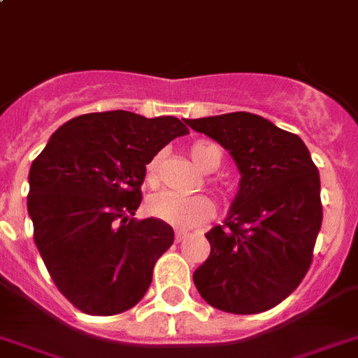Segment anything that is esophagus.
Returning <instances> with one entry per match:
<instances>
[{
    "instance_id": "34e87169",
    "label": "esophagus",
    "mask_w": 358,
    "mask_h": 358,
    "mask_svg": "<svg viewBox=\"0 0 358 358\" xmlns=\"http://www.w3.org/2000/svg\"><path fill=\"white\" fill-rule=\"evenodd\" d=\"M187 231H176V233H174V240H176V242H182V240L187 238Z\"/></svg>"
}]
</instances>
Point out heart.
<instances>
[{
    "mask_svg": "<svg viewBox=\"0 0 358 358\" xmlns=\"http://www.w3.org/2000/svg\"><path fill=\"white\" fill-rule=\"evenodd\" d=\"M194 164L206 173H213L220 167L222 151L220 147L211 142H194L189 149ZM160 171V156H155L145 165V180L149 185H156ZM213 202L203 194H184L160 191L147 200V213L165 224L178 227V229H191L203 224L213 216Z\"/></svg>",
    "mask_w": 358,
    "mask_h": 358,
    "instance_id": "b5f03b06",
    "label": "heart"
}]
</instances>
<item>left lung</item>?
<instances>
[{
    "label": "left lung",
    "instance_id": "left-lung-1",
    "mask_svg": "<svg viewBox=\"0 0 358 358\" xmlns=\"http://www.w3.org/2000/svg\"><path fill=\"white\" fill-rule=\"evenodd\" d=\"M233 156L242 178L224 225L206 233L211 253L193 275L207 304L262 313L308 273L322 225L320 176L306 143L251 113L184 120Z\"/></svg>",
    "mask_w": 358,
    "mask_h": 358
}]
</instances>
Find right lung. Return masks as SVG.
Masks as SVG:
<instances>
[{
	"mask_svg": "<svg viewBox=\"0 0 358 358\" xmlns=\"http://www.w3.org/2000/svg\"><path fill=\"white\" fill-rule=\"evenodd\" d=\"M187 133L174 116L89 113L63 123L32 162L27 209L36 248L59 293L83 313H123L151 286L174 231L133 216L145 165Z\"/></svg>",
	"mask_w": 358,
	"mask_h": 358,
	"instance_id": "add662e5",
	"label": "right lung"
}]
</instances>
